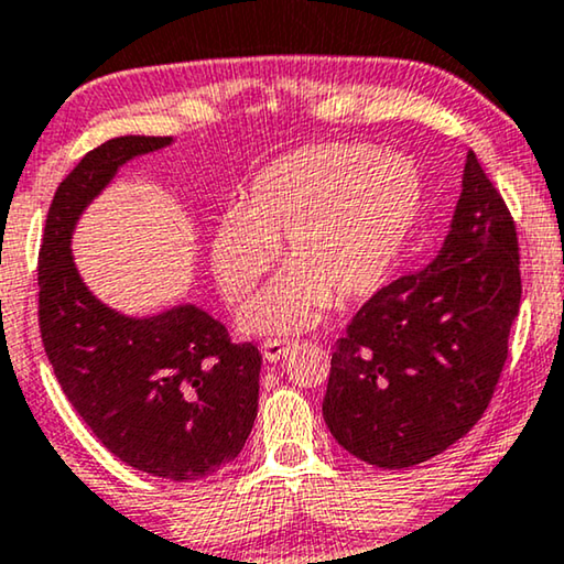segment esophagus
<instances>
[{"instance_id":"1","label":"esophagus","mask_w":564,"mask_h":564,"mask_svg":"<svg viewBox=\"0 0 564 564\" xmlns=\"http://www.w3.org/2000/svg\"><path fill=\"white\" fill-rule=\"evenodd\" d=\"M293 350V343H289V339H265L263 345V358L268 362H279L283 360L285 355H289Z\"/></svg>"}]
</instances>
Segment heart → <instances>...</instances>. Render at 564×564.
Masks as SVG:
<instances>
[{
	"label": "heart",
	"mask_w": 564,
	"mask_h": 564,
	"mask_svg": "<svg viewBox=\"0 0 564 564\" xmlns=\"http://www.w3.org/2000/svg\"><path fill=\"white\" fill-rule=\"evenodd\" d=\"M422 202V173L406 155L352 142L301 148L260 171L237 212L217 221L212 273L240 301L281 245L285 268L237 322L245 335H296L319 324L335 299H368L388 281Z\"/></svg>",
	"instance_id": "heart-1"
}]
</instances>
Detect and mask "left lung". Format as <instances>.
<instances>
[{"mask_svg": "<svg viewBox=\"0 0 564 564\" xmlns=\"http://www.w3.org/2000/svg\"><path fill=\"white\" fill-rule=\"evenodd\" d=\"M517 227L473 150L442 248L365 304L337 339L322 414L362 463L440 455L488 409L519 314Z\"/></svg>", "mask_w": 564, "mask_h": 564, "instance_id": "1", "label": "left lung"}]
</instances>
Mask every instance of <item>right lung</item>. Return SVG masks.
<instances>
[{
    "instance_id": "obj_1",
    "label": "right lung",
    "mask_w": 564,
    "mask_h": 564,
    "mask_svg": "<svg viewBox=\"0 0 564 564\" xmlns=\"http://www.w3.org/2000/svg\"><path fill=\"white\" fill-rule=\"evenodd\" d=\"M173 138L107 140L63 178L37 263L41 335L55 378L97 440L134 470L192 482L232 463L258 416V347L232 345L196 304L130 316L78 273L70 237L94 199L134 158Z\"/></svg>"
}]
</instances>
